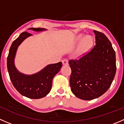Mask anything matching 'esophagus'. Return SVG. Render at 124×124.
Returning a JSON list of instances; mask_svg holds the SVG:
<instances>
[{
	"instance_id": "obj_1",
	"label": "esophagus",
	"mask_w": 124,
	"mask_h": 124,
	"mask_svg": "<svg viewBox=\"0 0 124 124\" xmlns=\"http://www.w3.org/2000/svg\"><path fill=\"white\" fill-rule=\"evenodd\" d=\"M62 63H63V65H68V59H63V61H62Z\"/></svg>"
}]
</instances>
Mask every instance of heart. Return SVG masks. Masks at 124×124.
<instances>
[{"mask_svg": "<svg viewBox=\"0 0 124 124\" xmlns=\"http://www.w3.org/2000/svg\"><path fill=\"white\" fill-rule=\"evenodd\" d=\"M78 41H81L80 46L79 49H78V52L80 53H84L87 52L89 49L91 47L93 44V38L91 36L87 35L84 37V35L81 34L77 38Z\"/></svg>", "mask_w": 124, "mask_h": 124, "instance_id": "obj_1", "label": "heart"}]
</instances>
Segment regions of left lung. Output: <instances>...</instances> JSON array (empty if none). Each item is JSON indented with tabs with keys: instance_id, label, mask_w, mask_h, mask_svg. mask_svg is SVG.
<instances>
[{
	"instance_id": "1",
	"label": "left lung",
	"mask_w": 124,
	"mask_h": 124,
	"mask_svg": "<svg viewBox=\"0 0 124 124\" xmlns=\"http://www.w3.org/2000/svg\"><path fill=\"white\" fill-rule=\"evenodd\" d=\"M93 32L95 46L79 59L68 62L71 69V91L84 100L104 94L110 87L116 71L115 52L110 41L102 32Z\"/></svg>"
}]
</instances>
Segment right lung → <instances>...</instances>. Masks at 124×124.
Masks as SVG:
<instances>
[{
    "label": "right lung",
    "mask_w": 124,
    "mask_h": 124,
    "mask_svg": "<svg viewBox=\"0 0 124 124\" xmlns=\"http://www.w3.org/2000/svg\"><path fill=\"white\" fill-rule=\"evenodd\" d=\"M35 31H45L46 29L30 28ZM32 34L23 32L12 42L7 57V68L12 85L20 94L32 99H39L46 97L50 91L52 80L60 71L61 62L50 64L35 74L24 75L17 71L14 65V57L19 45Z\"/></svg>",
    "instance_id": "add662e5"
}]
</instances>
